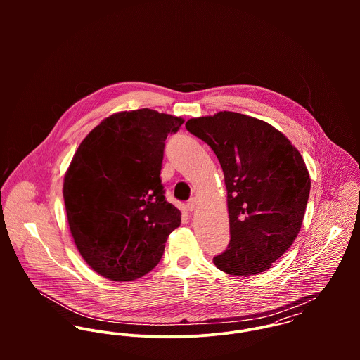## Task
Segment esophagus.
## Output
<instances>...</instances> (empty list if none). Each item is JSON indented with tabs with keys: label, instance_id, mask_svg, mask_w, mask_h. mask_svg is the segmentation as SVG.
Returning a JSON list of instances; mask_svg holds the SVG:
<instances>
[{
	"label": "esophagus",
	"instance_id": "obj_1",
	"mask_svg": "<svg viewBox=\"0 0 360 360\" xmlns=\"http://www.w3.org/2000/svg\"><path fill=\"white\" fill-rule=\"evenodd\" d=\"M197 206H198V204H197V200H195V198H193V200H190V201L187 202L186 209H187L188 212H194V210L197 209Z\"/></svg>",
	"mask_w": 360,
	"mask_h": 360
}]
</instances>
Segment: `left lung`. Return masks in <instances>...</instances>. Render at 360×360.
Here are the masks:
<instances>
[{
	"label": "left lung",
	"instance_id": "obj_1",
	"mask_svg": "<svg viewBox=\"0 0 360 360\" xmlns=\"http://www.w3.org/2000/svg\"><path fill=\"white\" fill-rule=\"evenodd\" d=\"M186 129L213 150L224 173L230 244L214 266L231 276L270 269L304 221L310 177L300 151L271 124L237 112L193 117Z\"/></svg>",
	"mask_w": 360,
	"mask_h": 360
}]
</instances>
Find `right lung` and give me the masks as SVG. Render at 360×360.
<instances>
[{
    "label": "right lung",
    "instance_id": "obj_1",
    "mask_svg": "<svg viewBox=\"0 0 360 360\" xmlns=\"http://www.w3.org/2000/svg\"><path fill=\"white\" fill-rule=\"evenodd\" d=\"M181 117L143 108L108 116L79 146L63 179L75 244L113 281H131L159 263L180 210L165 200V140Z\"/></svg>",
    "mask_w": 360,
    "mask_h": 360
}]
</instances>
